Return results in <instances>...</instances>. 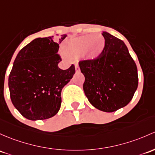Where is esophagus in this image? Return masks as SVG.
<instances>
[{
    "label": "esophagus",
    "mask_w": 155,
    "mask_h": 155,
    "mask_svg": "<svg viewBox=\"0 0 155 155\" xmlns=\"http://www.w3.org/2000/svg\"><path fill=\"white\" fill-rule=\"evenodd\" d=\"M75 69H76V71H79V67L78 64L75 65Z\"/></svg>",
    "instance_id": "esophagus-1"
}]
</instances>
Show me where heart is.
I'll return each mask as SVG.
<instances>
[{"label": "heart", "instance_id": "1", "mask_svg": "<svg viewBox=\"0 0 155 155\" xmlns=\"http://www.w3.org/2000/svg\"><path fill=\"white\" fill-rule=\"evenodd\" d=\"M105 47V39L100 34L82 35L68 41L63 46V53L71 58L84 56L87 59H97Z\"/></svg>", "mask_w": 155, "mask_h": 155}]
</instances>
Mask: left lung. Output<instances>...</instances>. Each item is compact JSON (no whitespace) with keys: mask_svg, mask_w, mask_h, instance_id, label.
I'll return each mask as SVG.
<instances>
[{"mask_svg":"<svg viewBox=\"0 0 155 155\" xmlns=\"http://www.w3.org/2000/svg\"><path fill=\"white\" fill-rule=\"evenodd\" d=\"M105 47L97 59L79 62L83 90L90 103L105 112L128 105L138 86L137 68L124 42L103 32Z\"/></svg>","mask_w":155,"mask_h":155,"instance_id":"obj_1","label":"left lung"}]
</instances>
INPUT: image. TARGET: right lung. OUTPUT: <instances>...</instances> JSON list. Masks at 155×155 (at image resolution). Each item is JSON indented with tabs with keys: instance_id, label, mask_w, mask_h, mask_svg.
Wrapping results in <instances>:
<instances>
[{
	"instance_id": "obj_1",
	"label": "right lung",
	"mask_w": 155,
	"mask_h": 155,
	"mask_svg": "<svg viewBox=\"0 0 155 155\" xmlns=\"http://www.w3.org/2000/svg\"><path fill=\"white\" fill-rule=\"evenodd\" d=\"M67 35L38 38L19 51L9 76L10 98L25 118L41 120L55 116L61 103V93L73 78L75 67L61 70L58 54Z\"/></svg>"
}]
</instances>
